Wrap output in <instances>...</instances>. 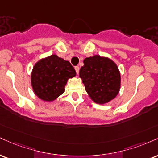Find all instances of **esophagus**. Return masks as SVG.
<instances>
[{"label":"esophagus","instance_id":"34e87169","mask_svg":"<svg viewBox=\"0 0 158 158\" xmlns=\"http://www.w3.org/2000/svg\"><path fill=\"white\" fill-rule=\"evenodd\" d=\"M75 71H76V72H77V74L79 73V66H76V67H75Z\"/></svg>","mask_w":158,"mask_h":158}]
</instances>
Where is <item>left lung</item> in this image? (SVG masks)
Here are the masks:
<instances>
[{
  "label": "left lung",
  "mask_w": 158,
  "mask_h": 158,
  "mask_svg": "<svg viewBox=\"0 0 158 158\" xmlns=\"http://www.w3.org/2000/svg\"><path fill=\"white\" fill-rule=\"evenodd\" d=\"M79 77L94 102L107 103L118 94L121 77L118 68L110 59L95 55L84 60Z\"/></svg>",
  "instance_id": "1"
}]
</instances>
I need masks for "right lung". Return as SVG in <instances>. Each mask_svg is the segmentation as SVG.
I'll return each mask as SVG.
<instances>
[{"instance_id": "right-lung-1", "label": "right lung", "mask_w": 158, "mask_h": 158, "mask_svg": "<svg viewBox=\"0 0 158 158\" xmlns=\"http://www.w3.org/2000/svg\"><path fill=\"white\" fill-rule=\"evenodd\" d=\"M75 76V69L68 61L53 54L34 66L31 86L40 99L51 102L63 94L68 79Z\"/></svg>"}]
</instances>
